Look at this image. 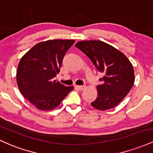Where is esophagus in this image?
Listing matches in <instances>:
<instances>
[{
	"label": "esophagus",
	"instance_id": "obj_1",
	"mask_svg": "<svg viewBox=\"0 0 153 153\" xmlns=\"http://www.w3.org/2000/svg\"><path fill=\"white\" fill-rule=\"evenodd\" d=\"M75 88L79 91H82V90H83L85 86H84V85H75Z\"/></svg>",
	"mask_w": 153,
	"mask_h": 153
}]
</instances>
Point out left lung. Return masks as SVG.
<instances>
[{"instance_id":"obj_1","label":"left lung","mask_w":153,"mask_h":153,"mask_svg":"<svg viewBox=\"0 0 153 153\" xmlns=\"http://www.w3.org/2000/svg\"><path fill=\"white\" fill-rule=\"evenodd\" d=\"M75 47L91 59L103 74V83L97 85L98 96L91 102L98 110H107L118 105L134 85V73L129 59L122 52L99 40L79 42Z\"/></svg>"}]
</instances>
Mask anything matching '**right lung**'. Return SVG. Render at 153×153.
Here are the masks:
<instances>
[{
	"label": "right lung",
	"instance_id": "1",
	"mask_svg": "<svg viewBox=\"0 0 153 153\" xmlns=\"http://www.w3.org/2000/svg\"><path fill=\"white\" fill-rule=\"evenodd\" d=\"M73 39H54L34 45L21 59L16 71L19 91L38 109L52 110L73 89L53 78L58 74Z\"/></svg>",
	"mask_w": 153,
	"mask_h": 153
}]
</instances>
